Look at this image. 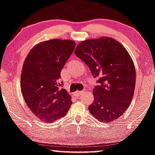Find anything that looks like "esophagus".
Here are the masks:
<instances>
[{"label":"esophagus","instance_id":"obj_1","mask_svg":"<svg viewBox=\"0 0 155 155\" xmlns=\"http://www.w3.org/2000/svg\"><path fill=\"white\" fill-rule=\"evenodd\" d=\"M84 91H76L74 94H75L76 97H80V96H81V95L82 94L84 93Z\"/></svg>","mask_w":155,"mask_h":155}]
</instances>
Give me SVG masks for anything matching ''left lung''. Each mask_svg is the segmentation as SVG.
<instances>
[{
    "label": "left lung",
    "instance_id": "obj_1",
    "mask_svg": "<svg viewBox=\"0 0 155 155\" xmlns=\"http://www.w3.org/2000/svg\"><path fill=\"white\" fill-rule=\"evenodd\" d=\"M74 53L99 79L89 112L101 122L115 121L130 105L134 93L136 71L130 54L119 41L107 36L83 41Z\"/></svg>",
    "mask_w": 155,
    "mask_h": 155
}]
</instances>
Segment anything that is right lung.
<instances>
[{
    "mask_svg": "<svg viewBox=\"0 0 155 155\" xmlns=\"http://www.w3.org/2000/svg\"><path fill=\"white\" fill-rule=\"evenodd\" d=\"M72 40L52 39L36 44L27 55L21 76L23 99L36 117L46 123L64 117L71 96L60 89L61 71L73 53Z\"/></svg>",
    "mask_w": 155,
    "mask_h": 155,
    "instance_id": "right-lung-1",
    "label": "right lung"
}]
</instances>
